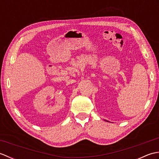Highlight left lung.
Segmentation results:
<instances>
[{
  "label": "left lung",
  "mask_w": 159,
  "mask_h": 159,
  "mask_svg": "<svg viewBox=\"0 0 159 159\" xmlns=\"http://www.w3.org/2000/svg\"><path fill=\"white\" fill-rule=\"evenodd\" d=\"M105 121H106V120H105Z\"/></svg>",
  "instance_id": "8db88e82"
}]
</instances>
